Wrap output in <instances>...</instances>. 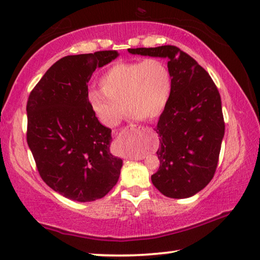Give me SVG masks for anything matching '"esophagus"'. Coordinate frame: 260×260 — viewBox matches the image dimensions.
I'll list each match as a JSON object with an SVG mask.
<instances>
[{"label":"esophagus","instance_id":"obj_1","mask_svg":"<svg viewBox=\"0 0 260 260\" xmlns=\"http://www.w3.org/2000/svg\"><path fill=\"white\" fill-rule=\"evenodd\" d=\"M147 128L146 127H143V126H137V124H129V126L124 127L122 129V132L119 133V136H117V138L119 139H124V138L127 137V134L129 132H134V133H139V132H145ZM144 157H139L138 159H143Z\"/></svg>","mask_w":260,"mask_h":260}]
</instances>
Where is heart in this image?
<instances>
[{
  "label": "heart",
  "mask_w": 260,
  "mask_h": 260,
  "mask_svg": "<svg viewBox=\"0 0 260 260\" xmlns=\"http://www.w3.org/2000/svg\"><path fill=\"white\" fill-rule=\"evenodd\" d=\"M171 74L159 58L116 63L100 77L101 88L88 91V102L100 121L114 127L122 119L126 103L132 116L154 119L164 110L171 92Z\"/></svg>",
  "instance_id": "1"
}]
</instances>
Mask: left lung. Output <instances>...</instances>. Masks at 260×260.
<instances>
[{"label": "left lung", "mask_w": 260, "mask_h": 260, "mask_svg": "<svg viewBox=\"0 0 260 260\" xmlns=\"http://www.w3.org/2000/svg\"><path fill=\"white\" fill-rule=\"evenodd\" d=\"M128 52L169 59L171 92L154 128L160 165L152 183L171 199L195 195L212 181L219 161L224 134L219 90L208 72L174 45Z\"/></svg>", "instance_id": "8db88e82"}]
</instances>
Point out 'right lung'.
<instances>
[{
    "instance_id": "obj_1",
    "label": "right lung",
    "mask_w": 260,
    "mask_h": 260,
    "mask_svg": "<svg viewBox=\"0 0 260 260\" xmlns=\"http://www.w3.org/2000/svg\"><path fill=\"white\" fill-rule=\"evenodd\" d=\"M117 51L67 55L52 65L27 101V144L43 181L68 199L91 202L116 184L122 160L110 153L112 129L88 102L92 72Z\"/></svg>"
}]
</instances>
